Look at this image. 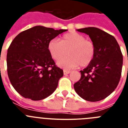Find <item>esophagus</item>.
I'll use <instances>...</instances> for the list:
<instances>
[{"instance_id": "34e87169", "label": "esophagus", "mask_w": 128, "mask_h": 128, "mask_svg": "<svg viewBox=\"0 0 128 128\" xmlns=\"http://www.w3.org/2000/svg\"><path fill=\"white\" fill-rule=\"evenodd\" d=\"M70 70H63V74H64V75H67V74H70Z\"/></svg>"}]
</instances>
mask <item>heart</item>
<instances>
[{
    "instance_id": "heart-1",
    "label": "heart",
    "mask_w": 128,
    "mask_h": 128,
    "mask_svg": "<svg viewBox=\"0 0 128 128\" xmlns=\"http://www.w3.org/2000/svg\"><path fill=\"white\" fill-rule=\"evenodd\" d=\"M47 48L55 60H60L67 53L70 54L57 63L58 66L65 69H70L79 65L82 67L88 66L93 60L96 52L93 43L76 32L65 34L60 42L51 40L48 42Z\"/></svg>"
}]
</instances>
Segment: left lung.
<instances>
[{
	"instance_id": "1",
	"label": "left lung",
	"mask_w": 128,
	"mask_h": 128,
	"mask_svg": "<svg viewBox=\"0 0 128 128\" xmlns=\"http://www.w3.org/2000/svg\"><path fill=\"white\" fill-rule=\"evenodd\" d=\"M90 36L96 49L93 60L80 71V81L74 84L76 93L90 102L102 100L117 88L121 76L123 57L112 35L97 28L77 29Z\"/></svg>"
}]
</instances>
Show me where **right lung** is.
I'll return each mask as SVG.
<instances>
[{"label": "right lung", "instance_id": "1", "mask_svg": "<svg viewBox=\"0 0 128 128\" xmlns=\"http://www.w3.org/2000/svg\"><path fill=\"white\" fill-rule=\"evenodd\" d=\"M67 29L36 26L20 32L14 38L7 54L8 74L19 94L39 100L52 94L63 76L48 52V42Z\"/></svg>", "mask_w": 128, "mask_h": 128}]
</instances>
